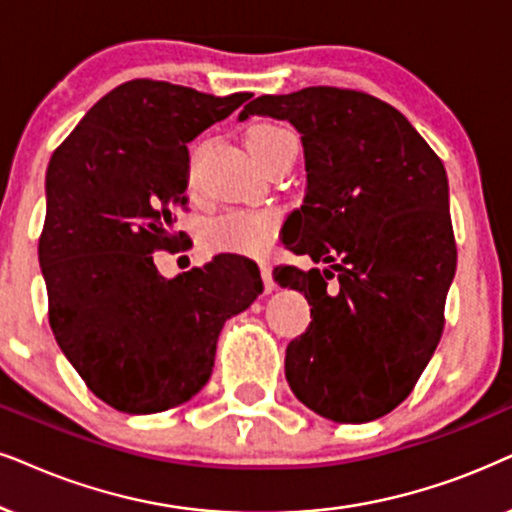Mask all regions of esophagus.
Wrapping results in <instances>:
<instances>
[{
    "label": "esophagus",
    "mask_w": 512,
    "mask_h": 512,
    "mask_svg": "<svg viewBox=\"0 0 512 512\" xmlns=\"http://www.w3.org/2000/svg\"><path fill=\"white\" fill-rule=\"evenodd\" d=\"M261 277H263V291L265 294H272V291H275V280H272L270 263H261Z\"/></svg>",
    "instance_id": "34e87169"
}]
</instances>
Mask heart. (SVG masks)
Masks as SVG:
<instances>
[{
    "label": "heart",
    "instance_id": "b5f03b06",
    "mask_svg": "<svg viewBox=\"0 0 512 512\" xmlns=\"http://www.w3.org/2000/svg\"><path fill=\"white\" fill-rule=\"evenodd\" d=\"M291 136L287 129L275 124H256L247 131V148L256 159H261L270 148H275L282 138ZM195 148L190 155L188 178L195 181L197 169ZM277 235V216L270 211H228L218 216L204 228V244L209 251H221V254H244L258 256L265 254Z\"/></svg>",
    "mask_w": 512,
    "mask_h": 512
}]
</instances>
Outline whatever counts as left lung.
<instances>
[{"label": "left lung", "instance_id": "8db88e82", "mask_svg": "<svg viewBox=\"0 0 512 512\" xmlns=\"http://www.w3.org/2000/svg\"><path fill=\"white\" fill-rule=\"evenodd\" d=\"M251 115L301 134L308 185L284 244L337 272L329 292L335 271L272 272L313 305L310 327L287 345L289 386L329 421H374L407 400L440 343L456 272L447 171L400 110L362 91L258 96L240 122Z\"/></svg>", "mask_w": 512, "mask_h": 512}]
</instances>
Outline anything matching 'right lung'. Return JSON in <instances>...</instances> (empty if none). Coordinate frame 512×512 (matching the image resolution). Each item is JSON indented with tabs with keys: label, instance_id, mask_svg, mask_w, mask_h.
I'll list each match as a JSON object with an SVG mask.
<instances>
[{
	"label": "right lung",
	"instance_id": "add662e5",
	"mask_svg": "<svg viewBox=\"0 0 512 512\" xmlns=\"http://www.w3.org/2000/svg\"><path fill=\"white\" fill-rule=\"evenodd\" d=\"M249 98L131 79L51 155L39 237L49 324L86 388L112 409L155 414L197 395L225 320L263 291L258 265L237 254L174 280L152 261L188 240L174 232L188 204V143Z\"/></svg>",
	"mask_w": 512,
	"mask_h": 512
}]
</instances>
